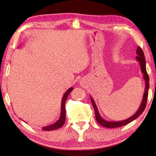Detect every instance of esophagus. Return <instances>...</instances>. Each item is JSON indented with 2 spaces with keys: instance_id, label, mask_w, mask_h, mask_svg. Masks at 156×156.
<instances>
[{
  "instance_id": "obj_1",
  "label": "esophagus",
  "mask_w": 156,
  "mask_h": 156,
  "mask_svg": "<svg viewBox=\"0 0 156 156\" xmlns=\"http://www.w3.org/2000/svg\"><path fill=\"white\" fill-rule=\"evenodd\" d=\"M85 83L86 82H84V80H81L80 81V84H81V86H85Z\"/></svg>"
}]
</instances>
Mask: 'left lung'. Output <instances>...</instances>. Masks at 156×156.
<instances>
[{
	"label": "left lung",
	"instance_id": "1",
	"mask_svg": "<svg viewBox=\"0 0 156 156\" xmlns=\"http://www.w3.org/2000/svg\"><path fill=\"white\" fill-rule=\"evenodd\" d=\"M137 56L136 57L137 60L138 62L140 63V67H141V70L142 74H143V77L144 78L145 80V92L143 96V99H142L141 103L140 105V107L139 108L138 110L135 113L132 115L131 117L129 118L125 119L123 121H109L107 120H105L103 118H102L101 116L100 113H99L97 107V105L95 104V102L93 100V98L90 97V100L92 102V106H93L94 109V112H95V117H96V120L101 125L107 128H116V127H121V126H123L127 125L129 122H131V121H134L135 119H136L139 116H140L142 112H144L145 110V108L146 107V104H147V96H148V90H149V76L147 73L146 71V64H145V58L144 57V51L142 50L141 48L140 47H138L137 50Z\"/></svg>",
	"mask_w": 156,
	"mask_h": 156
}]
</instances>
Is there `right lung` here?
<instances>
[{"mask_svg": "<svg viewBox=\"0 0 156 156\" xmlns=\"http://www.w3.org/2000/svg\"><path fill=\"white\" fill-rule=\"evenodd\" d=\"M73 90V88L71 87L69 88L68 90L65 92V94L63 96L62 100V103H61V114L60 117L58 120L54 122V124L49 125L48 126H45V127H43L42 129L44 131H52L55 130V129H57L58 128H60L62 127L63 125L66 121V108H65V103L66 101V99H67L68 95L69 93L72 92Z\"/></svg>", "mask_w": 156, "mask_h": 156, "instance_id": "add662e5", "label": "right lung"}]
</instances>
